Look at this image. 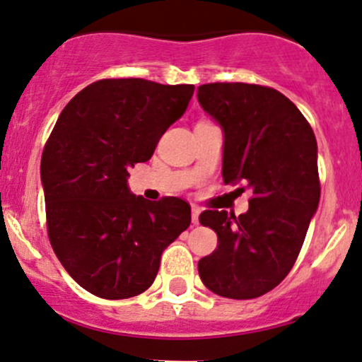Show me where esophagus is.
Masks as SVG:
<instances>
[{
  "mask_svg": "<svg viewBox=\"0 0 362 362\" xmlns=\"http://www.w3.org/2000/svg\"><path fill=\"white\" fill-rule=\"evenodd\" d=\"M200 214H202V209L198 205H193L192 206V221H193V224L197 226L198 224V217H200Z\"/></svg>",
  "mask_w": 362,
  "mask_h": 362,
  "instance_id": "1",
  "label": "esophagus"
}]
</instances>
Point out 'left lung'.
<instances>
[{"mask_svg": "<svg viewBox=\"0 0 362 362\" xmlns=\"http://www.w3.org/2000/svg\"><path fill=\"white\" fill-rule=\"evenodd\" d=\"M197 97L224 132V182H243L251 192L250 209L239 217L226 210L200 215V224L217 233L218 245L198 262V274L222 298H259L287 277L318 209L315 133L275 88L206 83Z\"/></svg>", "mask_w": 362, "mask_h": 362, "instance_id": "1", "label": "left lung"}]
</instances>
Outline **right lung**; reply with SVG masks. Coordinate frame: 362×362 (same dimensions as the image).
Listing matches in <instances>:
<instances>
[{
    "instance_id": "add662e5",
    "label": "right lung",
    "mask_w": 362,
    "mask_h": 362,
    "mask_svg": "<svg viewBox=\"0 0 362 362\" xmlns=\"http://www.w3.org/2000/svg\"><path fill=\"white\" fill-rule=\"evenodd\" d=\"M193 90L105 78L76 93L56 121L40 160L47 234L64 270L93 296L128 299L147 291L162 251L189 227V203L136 197L128 168L152 157Z\"/></svg>"
}]
</instances>
